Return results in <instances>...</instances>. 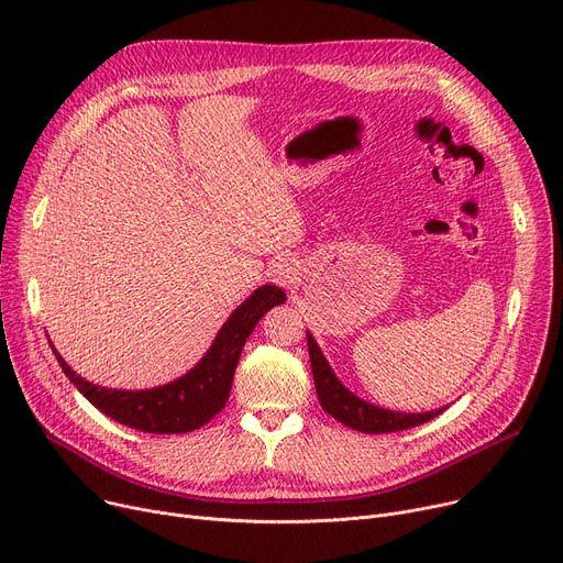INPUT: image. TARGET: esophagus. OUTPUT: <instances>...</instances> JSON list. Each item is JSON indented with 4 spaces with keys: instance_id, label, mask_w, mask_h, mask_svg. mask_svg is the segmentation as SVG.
Returning a JSON list of instances; mask_svg holds the SVG:
<instances>
[{
    "instance_id": "esophagus-1",
    "label": "esophagus",
    "mask_w": 563,
    "mask_h": 563,
    "mask_svg": "<svg viewBox=\"0 0 563 563\" xmlns=\"http://www.w3.org/2000/svg\"><path fill=\"white\" fill-rule=\"evenodd\" d=\"M272 274H274L276 283H280L285 287H291V285H297L299 278H301V264H299L297 257L280 255L272 266Z\"/></svg>"
}]
</instances>
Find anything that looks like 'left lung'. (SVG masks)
Segmentation results:
<instances>
[{
    "instance_id": "1",
    "label": "left lung",
    "mask_w": 563,
    "mask_h": 563,
    "mask_svg": "<svg viewBox=\"0 0 563 563\" xmlns=\"http://www.w3.org/2000/svg\"><path fill=\"white\" fill-rule=\"evenodd\" d=\"M308 338V351H310V365L314 376V388L321 408L333 416L344 427H351L363 433H390V431H404L410 427L424 424L433 418H438L442 408L427 410V412H401V410H388L374 406L361 397L353 395L349 388L342 386V380L335 376L329 361L323 358V353L310 331H306Z\"/></svg>"
}]
</instances>
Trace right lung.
Instances as JSON below:
<instances>
[{"mask_svg":"<svg viewBox=\"0 0 563 563\" xmlns=\"http://www.w3.org/2000/svg\"><path fill=\"white\" fill-rule=\"evenodd\" d=\"M285 291L262 285L236 306L217 333L212 346L187 374L151 390H113L81 378L52 346L54 356L73 386L111 420L145 433H187L210 422L225 406L232 376L246 338L266 310L285 303Z\"/></svg>","mask_w":563,"mask_h":563,"instance_id":"1","label":"right lung"}]
</instances>
